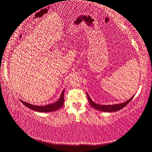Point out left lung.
Masks as SVG:
<instances>
[{"mask_svg": "<svg viewBox=\"0 0 152 152\" xmlns=\"http://www.w3.org/2000/svg\"><path fill=\"white\" fill-rule=\"evenodd\" d=\"M87 94V97L88 99V101H89V103L90 104L91 106L93 107L94 109H96L98 110H100V111H102V112H116V111H119L121 109H122L123 107H125L127 104L129 103L133 98L134 97V96L133 97H132L130 99H129L128 101L125 102L121 103V104H114V105H100V104H98L91 100L89 95Z\"/></svg>", "mask_w": 152, "mask_h": 152, "instance_id": "obj_1", "label": "left lung"}]
</instances>
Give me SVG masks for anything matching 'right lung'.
<instances>
[{"instance_id": "obj_1", "label": "right lung", "mask_w": 152, "mask_h": 152, "mask_svg": "<svg viewBox=\"0 0 152 152\" xmlns=\"http://www.w3.org/2000/svg\"><path fill=\"white\" fill-rule=\"evenodd\" d=\"M64 90L62 91L61 94V96H60V98L54 104L46 105V106H34V105L30 104L27 102H25L23 100H20V102L23 103L24 106L26 107H29L30 109L33 110L34 111L37 112H53L56 111V110L60 109L61 107L63 104H64Z\"/></svg>"}]
</instances>
